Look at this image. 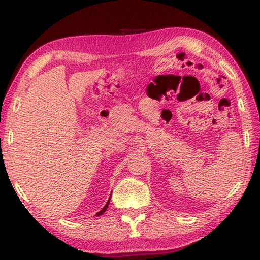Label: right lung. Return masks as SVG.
Returning <instances> with one entry per match:
<instances>
[{"label":"right lung","instance_id":"right-lung-1","mask_svg":"<svg viewBox=\"0 0 260 260\" xmlns=\"http://www.w3.org/2000/svg\"><path fill=\"white\" fill-rule=\"evenodd\" d=\"M110 201H111V197H110V199H108V202L106 203V205H105V206H104V207H103V209L101 210V212H99L98 214H96V216H98V217H99L100 215H102V214H104V213H105V210H106V209H107V207H108V204H110Z\"/></svg>","mask_w":260,"mask_h":260}]
</instances>
